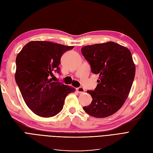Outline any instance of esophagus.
Returning <instances> with one entry per match:
<instances>
[{
	"mask_svg": "<svg viewBox=\"0 0 153 153\" xmlns=\"http://www.w3.org/2000/svg\"><path fill=\"white\" fill-rule=\"evenodd\" d=\"M76 91L78 92V93L82 94V93H84V92H85V89L83 87H78V88H76Z\"/></svg>",
	"mask_w": 153,
	"mask_h": 153,
	"instance_id": "1",
	"label": "esophagus"
}]
</instances>
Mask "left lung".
I'll list each match as a JSON object with an SVG mask.
<instances>
[{
  "label": "left lung",
  "mask_w": 153,
  "mask_h": 153,
  "mask_svg": "<svg viewBox=\"0 0 153 153\" xmlns=\"http://www.w3.org/2000/svg\"><path fill=\"white\" fill-rule=\"evenodd\" d=\"M82 53L89 62L92 72L99 74L94 91H87L92 96V102L83 108L96 118L110 116L122 107L131 90L135 75L131 52L109 41L85 46L82 48Z\"/></svg>",
  "instance_id": "8db88e82"
}]
</instances>
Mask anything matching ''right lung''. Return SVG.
Wrapping results in <instances>:
<instances>
[{
  "instance_id": "1",
  "label": "right lung",
  "mask_w": 153,
  "mask_h": 153,
  "mask_svg": "<svg viewBox=\"0 0 153 153\" xmlns=\"http://www.w3.org/2000/svg\"><path fill=\"white\" fill-rule=\"evenodd\" d=\"M73 46L43 41L26 44L16 59L15 80L27 106L35 114L51 117L62 110L66 97L75 88L54 82L62 54Z\"/></svg>"
}]
</instances>
